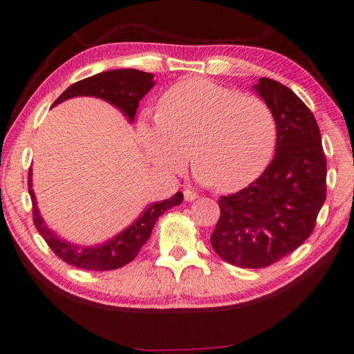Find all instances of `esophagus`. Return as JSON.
<instances>
[{"instance_id":"esophagus-1","label":"esophagus","mask_w":354,"mask_h":354,"mask_svg":"<svg viewBox=\"0 0 354 354\" xmlns=\"http://www.w3.org/2000/svg\"><path fill=\"white\" fill-rule=\"evenodd\" d=\"M184 199H185L187 202H193V201L197 199V194H196L193 190H185V192H184Z\"/></svg>"}]
</instances>
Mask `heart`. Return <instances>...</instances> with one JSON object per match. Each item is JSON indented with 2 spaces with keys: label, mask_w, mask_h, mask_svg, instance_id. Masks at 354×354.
Here are the masks:
<instances>
[{
  "label": "heart",
  "mask_w": 354,
  "mask_h": 354,
  "mask_svg": "<svg viewBox=\"0 0 354 354\" xmlns=\"http://www.w3.org/2000/svg\"><path fill=\"white\" fill-rule=\"evenodd\" d=\"M137 129L153 166L179 170L190 151L196 179L226 193L252 184L276 146V120L264 101L203 77L167 88L157 114L142 113Z\"/></svg>",
  "instance_id": "b5f03b06"
}]
</instances>
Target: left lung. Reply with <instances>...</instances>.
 <instances>
[{
  "mask_svg": "<svg viewBox=\"0 0 354 354\" xmlns=\"http://www.w3.org/2000/svg\"><path fill=\"white\" fill-rule=\"evenodd\" d=\"M253 90L276 120L274 157L254 183L221 197L211 235L218 257L241 268L268 267L297 249L326 201L327 162L314 114L274 80L259 78Z\"/></svg>",
  "mask_w": 354,
  "mask_h": 354,
  "instance_id": "left-lung-1",
  "label": "left lung"
}]
</instances>
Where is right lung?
Here are the masks:
<instances>
[{"mask_svg": "<svg viewBox=\"0 0 354 354\" xmlns=\"http://www.w3.org/2000/svg\"><path fill=\"white\" fill-rule=\"evenodd\" d=\"M153 86V73L149 72H142L137 69L105 71L96 73L93 77L81 80L78 83L66 88L57 97L53 106L59 105L66 100H71V97L93 96L114 105L123 113V116L129 122H134L138 102L143 100L145 95ZM28 193L32 202V220H35V226L39 234L45 238V241L51 248V250L57 257H60L71 266L93 271L116 270L133 261L138 254L140 249L143 248V244L149 240L152 229L155 223H157L158 217L167 209L180 205L184 199L183 193L178 192L170 199L149 203L133 223L123 229L118 235L110 238V240L95 245H80L66 241L64 238L57 235L53 229L46 226L45 220L40 216L36 196L35 192H32L31 169L28 174Z\"/></svg>", "mask_w": 354, "mask_h": 354, "instance_id": "1", "label": "right lung"}]
</instances>
